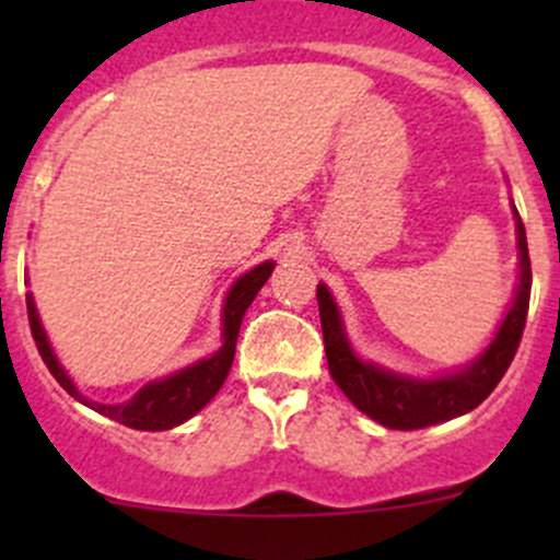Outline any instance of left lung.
I'll return each mask as SVG.
<instances>
[{
	"instance_id": "8db88e82",
	"label": "left lung",
	"mask_w": 560,
	"mask_h": 560,
	"mask_svg": "<svg viewBox=\"0 0 560 560\" xmlns=\"http://www.w3.org/2000/svg\"><path fill=\"white\" fill-rule=\"evenodd\" d=\"M512 213H515L517 268H521L515 298L488 347L463 369L444 371L436 376H409L385 369L374 360H363L349 341L336 298L322 281L316 284L327 369H330L332 382L343 389V395L371 420L393 428V431H417V428L455 420V417L477 409L506 374L517 352V343H521L530 298L528 244H525V228L515 202H512Z\"/></svg>"
}]
</instances>
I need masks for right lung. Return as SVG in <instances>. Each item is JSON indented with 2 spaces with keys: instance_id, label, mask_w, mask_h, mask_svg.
Returning <instances> with one entry per match:
<instances>
[{
  "instance_id": "right-lung-1",
  "label": "right lung",
  "mask_w": 560,
  "mask_h": 560,
  "mask_svg": "<svg viewBox=\"0 0 560 560\" xmlns=\"http://www.w3.org/2000/svg\"><path fill=\"white\" fill-rule=\"evenodd\" d=\"M276 262L273 259H265L257 268H252L248 273L238 276L230 287L228 298L222 303V347L211 354V358H202L197 363L186 365V369L175 371V374L162 376V380L149 382L138 389L129 400L124 404H100V400L86 398L81 389L75 387V382L70 380V374L65 371V365L56 358L54 347L48 341V332H45L43 322H39L35 298L32 292L26 295V308H30V325L35 343L43 354L45 365L54 374V380L59 382L67 393L75 400H81L83 406L94 409L97 415L110 417V420L121 422V425L135 428V431H171V428L180 425L189 417H195L213 395L219 393V387L224 385L230 374V365L235 358V341H238L241 322H244L246 308L252 306V301L257 298V292L262 290V284L268 281V276L273 273Z\"/></svg>"
}]
</instances>
